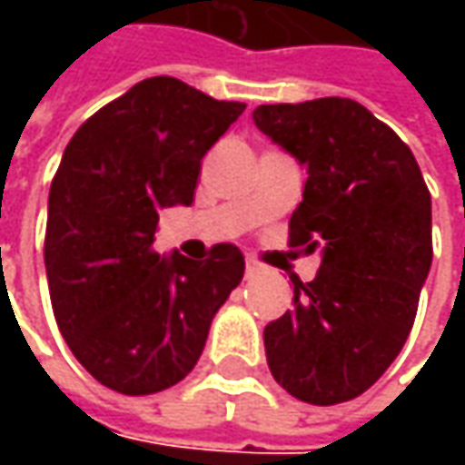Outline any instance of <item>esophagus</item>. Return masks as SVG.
<instances>
[{
    "label": "esophagus",
    "instance_id": "esophagus-1",
    "mask_svg": "<svg viewBox=\"0 0 465 465\" xmlns=\"http://www.w3.org/2000/svg\"><path fill=\"white\" fill-rule=\"evenodd\" d=\"M259 274H261V263L248 256V259H245V277L253 279V277H259Z\"/></svg>",
    "mask_w": 465,
    "mask_h": 465
}]
</instances>
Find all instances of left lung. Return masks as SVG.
<instances>
[{
    "mask_svg": "<svg viewBox=\"0 0 465 465\" xmlns=\"http://www.w3.org/2000/svg\"><path fill=\"white\" fill-rule=\"evenodd\" d=\"M253 121L308 170L290 245L321 251L295 308L263 329L269 370L315 406L365 393L399 357L432 266V199L411 150L349 98L259 105Z\"/></svg>",
    "mask_w": 465,
    "mask_h": 465,
    "instance_id": "8db88e82",
    "label": "left lung"
}]
</instances>
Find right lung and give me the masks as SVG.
<instances>
[{
    "label": "right lung",
    "mask_w": 465,
    "mask_h": 465,
    "mask_svg": "<svg viewBox=\"0 0 465 465\" xmlns=\"http://www.w3.org/2000/svg\"><path fill=\"white\" fill-rule=\"evenodd\" d=\"M245 103L150 77L90 116L51 181L45 277L64 341L105 388L150 396L183 381L245 261L220 242L206 261L153 248L160 212L193 202L202 157Z\"/></svg>",
    "instance_id": "obj_1"
}]
</instances>
